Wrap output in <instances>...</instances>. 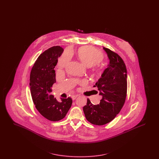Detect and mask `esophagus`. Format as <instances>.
Returning <instances> with one entry per match:
<instances>
[{
	"label": "esophagus",
	"mask_w": 159,
	"mask_h": 159,
	"mask_svg": "<svg viewBox=\"0 0 159 159\" xmlns=\"http://www.w3.org/2000/svg\"><path fill=\"white\" fill-rule=\"evenodd\" d=\"M77 97H78V95H71V98L73 100H75Z\"/></svg>",
	"instance_id": "34e87169"
}]
</instances>
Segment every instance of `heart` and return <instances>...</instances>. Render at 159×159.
<instances>
[{"instance_id":"heart-1","label":"heart","mask_w":159,"mask_h":159,"mask_svg":"<svg viewBox=\"0 0 159 159\" xmlns=\"http://www.w3.org/2000/svg\"><path fill=\"white\" fill-rule=\"evenodd\" d=\"M77 55L80 61L87 66H90L93 70L99 69L98 63L104 59V55L98 49L91 46H84L80 47L77 52ZM69 58L68 55H63L61 57L58 62L59 67H64Z\"/></svg>"}]
</instances>
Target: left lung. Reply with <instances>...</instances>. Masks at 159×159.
I'll list each match as a JSON object with an SVG mask.
<instances>
[{
    "mask_svg": "<svg viewBox=\"0 0 159 159\" xmlns=\"http://www.w3.org/2000/svg\"><path fill=\"white\" fill-rule=\"evenodd\" d=\"M103 49L110 62L94 86L102 98L98 105L92 104L88 98L83 108L87 120L98 126L112 121L119 113L127 94V70L124 61L117 53L104 47Z\"/></svg>",
    "mask_w": 159,
    "mask_h": 159,
    "instance_id": "8db88e82",
    "label": "left lung"
}]
</instances>
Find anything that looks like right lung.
I'll return each instance as SVG.
<instances>
[{"instance_id":"add662e5","label":"right lung","mask_w":159,"mask_h":159,"mask_svg":"<svg viewBox=\"0 0 159 159\" xmlns=\"http://www.w3.org/2000/svg\"><path fill=\"white\" fill-rule=\"evenodd\" d=\"M64 49L54 46L41 53L31 70L30 86L33 101L40 114L50 121L64 119L72 104V99L57 101L51 95V87L56 82L54 68Z\"/></svg>"}]
</instances>
